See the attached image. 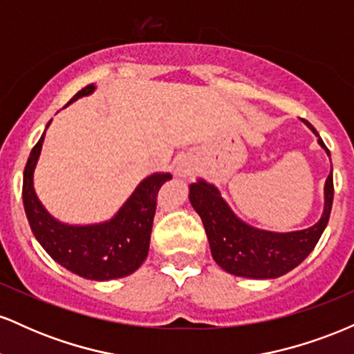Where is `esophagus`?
I'll use <instances>...</instances> for the list:
<instances>
[{"label": "esophagus", "mask_w": 354, "mask_h": 354, "mask_svg": "<svg viewBox=\"0 0 354 354\" xmlns=\"http://www.w3.org/2000/svg\"><path fill=\"white\" fill-rule=\"evenodd\" d=\"M174 174H176V176H186V174H189L188 166H186L185 163L176 165V169H174Z\"/></svg>", "instance_id": "34e87169"}]
</instances>
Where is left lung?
Masks as SVG:
<instances>
[{"label": "left lung", "instance_id": "1", "mask_svg": "<svg viewBox=\"0 0 354 354\" xmlns=\"http://www.w3.org/2000/svg\"><path fill=\"white\" fill-rule=\"evenodd\" d=\"M303 123L318 138V145L330 156L313 124ZM333 168L324 181V206L318 223L306 230L278 231L261 230L243 221L231 209L213 183L203 178L189 185V203L200 214L208 236L211 254L226 273L251 279H274L295 270L311 253L323 234L333 206Z\"/></svg>", "mask_w": 354, "mask_h": 354}]
</instances>
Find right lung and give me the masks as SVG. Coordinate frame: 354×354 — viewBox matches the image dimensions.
I'll use <instances>...</instances> for the list:
<instances>
[{
  "label": "right lung",
  "instance_id": "add662e5",
  "mask_svg": "<svg viewBox=\"0 0 354 354\" xmlns=\"http://www.w3.org/2000/svg\"><path fill=\"white\" fill-rule=\"evenodd\" d=\"M95 91L96 84H88L68 104ZM46 129L31 149L23 173L24 213L35 238L56 263L81 278L109 281L135 273L148 256L156 194L166 181L171 180V173L156 171L146 176L115 216L106 221L91 225L63 223L44 208L35 189V169Z\"/></svg>",
  "mask_w": 354,
  "mask_h": 354
}]
</instances>
